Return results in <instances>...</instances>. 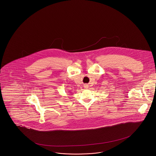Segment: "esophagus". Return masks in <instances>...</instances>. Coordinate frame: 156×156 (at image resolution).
<instances>
[{
    "label": "esophagus",
    "instance_id": "obj_1",
    "mask_svg": "<svg viewBox=\"0 0 156 156\" xmlns=\"http://www.w3.org/2000/svg\"><path fill=\"white\" fill-rule=\"evenodd\" d=\"M84 87H85V88H88L87 85H84Z\"/></svg>",
    "mask_w": 156,
    "mask_h": 156
}]
</instances>
